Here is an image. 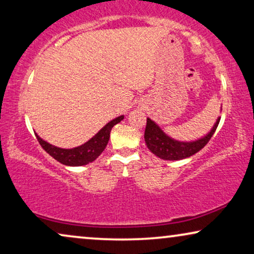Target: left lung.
I'll return each instance as SVG.
<instances>
[{
	"mask_svg": "<svg viewBox=\"0 0 254 254\" xmlns=\"http://www.w3.org/2000/svg\"><path fill=\"white\" fill-rule=\"evenodd\" d=\"M222 110V109H221ZM221 117H217L216 122L214 123L213 127L210 128L208 133L202 135L201 138L195 140L183 141L177 140L164 132L158 123L147 117V124L145 128V142L149 151L153 154L162 160H169V161H176V160H183L190 158L200 149L205 147V145L213 137L217 126H219Z\"/></svg>",
	"mask_w": 254,
	"mask_h": 254,
	"instance_id": "left-lung-1",
	"label": "left lung"
}]
</instances>
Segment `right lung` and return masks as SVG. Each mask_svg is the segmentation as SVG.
I'll return each instance as SVG.
<instances>
[{
  "mask_svg": "<svg viewBox=\"0 0 254 254\" xmlns=\"http://www.w3.org/2000/svg\"><path fill=\"white\" fill-rule=\"evenodd\" d=\"M124 115H121L113 121H110L100 130L98 133H95L93 137L84 142L83 145L77 146L73 148H61L49 144L48 141H46L42 139L38 133L37 135L38 141L40 142L42 148L48 153L49 155H52L53 158L62 164L70 167H79L85 166L94 161L101 153L105 151L107 144H108L109 138H110V131L116 126L117 123H120L121 121H123Z\"/></svg>",
  "mask_w": 254,
  "mask_h": 254,
  "instance_id": "1",
  "label": "right lung"
}]
</instances>
